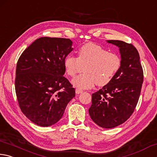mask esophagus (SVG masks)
Wrapping results in <instances>:
<instances>
[{
	"mask_svg": "<svg viewBox=\"0 0 157 157\" xmlns=\"http://www.w3.org/2000/svg\"><path fill=\"white\" fill-rule=\"evenodd\" d=\"M82 92H83V90H82L78 89V88H76V93L77 94H81V93H82Z\"/></svg>",
	"mask_w": 157,
	"mask_h": 157,
	"instance_id": "34e87169",
	"label": "esophagus"
}]
</instances>
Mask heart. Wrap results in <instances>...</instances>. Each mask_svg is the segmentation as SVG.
Listing matches in <instances>:
<instances>
[{
	"mask_svg": "<svg viewBox=\"0 0 157 157\" xmlns=\"http://www.w3.org/2000/svg\"><path fill=\"white\" fill-rule=\"evenodd\" d=\"M121 65L119 55L92 43L81 47L78 57L70 54L64 61L66 72L71 77L84 69L85 73L72 81L74 86L79 89L90 88L96 83L98 86H106L120 70Z\"/></svg>",
	"mask_w": 157,
	"mask_h": 157,
	"instance_id": "b5f03b06",
	"label": "heart"
}]
</instances>
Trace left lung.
Instances as JSON below:
<instances>
[{"instance_id": "obj_1", "label": "left lung", "mask_w": 157, "mask_h": 157, "mask_svg": "<svg viewBox=\"0 0 157 157\" xmlns=\"http://www.w3.org/2000/svg\"><path fill=\"white\" fill-rule=\"evenodd\" d=\"M118 46L122 65L109 83L93 93L89 114L96 124L113 128L125 122L134 111L144 82V71L139 52L132 44L109 40Z\"/></svg>"}]
</instances>
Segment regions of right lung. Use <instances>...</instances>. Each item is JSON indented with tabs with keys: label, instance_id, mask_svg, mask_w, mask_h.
I'll return each instance as SVG.
<instances>
[{
	"label": "right lung",
	"instance_id": "add662e5",
	"mask_svg": "<svg viewBox=\"0 0 157 157\" xmlns=\"http://www.w3.org/2000/svg\"><path fill=\"white\" fill-rule=\"evenodd\" d=\"M71 45L69 38L41 37L18 60L15 90L19 107L27 118L41 127L59 121L75 97V89L63 76Z\"/></svg>",
	"mask_w": 157,
	"mask_h": 157
}]
</instances>
